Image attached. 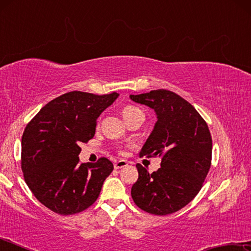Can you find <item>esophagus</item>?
Instances as JSON below:
<instances>
[{"instance_id":"esophagus-1","label":"esophagus","mask_w":251,"mask_h":251,"mask_svg":"<svg viewBox=\"0 0 251 251\" xmlns=\"http://www.w3.org/2000/svg\"><path fill=\"white\" fill-rule=\"evenodd\" d=\"M127 165H128V163H127L126 160H118V161H116L115 164H114V168L121 169L123 167H126Z\"/></svg>"}]
</instances>
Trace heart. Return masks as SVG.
Instances as JSON below:
<instances>
[{
  "label": "heart",
  "instance_id": "1",
  "mask_svg": "<svg viewBox=\"0 0 251 251\" xmlns=\"http://www.w3.org/2000/svg\"><path fill=\"white\" fill-rule=\"evenodd\" d=\"M137 114H142V110L134 107V106H126V107H124L122 110V115H123V117H124L125 122H128L134 116L137 115ZM120 152L121 154H124L125 151L120 150Z\"/></svg>",
  "mask_w": 251,
  "mask_h": 251
}]
</instances>
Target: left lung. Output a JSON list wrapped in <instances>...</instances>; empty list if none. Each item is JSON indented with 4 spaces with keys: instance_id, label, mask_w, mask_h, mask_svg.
<instances>
[{
    "instance_id": "left-lung-1",
    "label": "left lung",
    "mask_w": 251,
    "mask_h": 251,
    "mask_svg": "<svg viewBox=\"0 0 251 251\" xmlns=\"http://www.w3.org/2000/svg\"><path fill=\"white\" fill-rule=\"evenodd\" d=\"M130 100L152 108L158 118L139 155L161 158L160 168L151 174L136 165L138 179L131 198L151 215L173 214L196 197L209 172V128L194 106L174 92L155 90L130 95Z\"/></svg>"
}]
</instances>
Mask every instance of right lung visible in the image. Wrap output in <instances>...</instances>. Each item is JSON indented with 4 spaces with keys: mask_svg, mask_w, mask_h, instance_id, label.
<instances>
[{
    "mask_svg": "<svg viewBox=\"0 0 251 251\" xmlns=\"http://www.w3.org/2000/svg\"><path fill=\"white\" fill-rule=\"evenodd\" d=\"M116 92L95 95L73 91L46 104L25 127L21 167L37 201L58 215L87 209L113 172L112 161L79 163L80 143L94 137L96 121L117 99Z\"/></svg>",
    "mask_w": 251,
    "mask_h": 251,
    "instance_id": "right-lung-1",
    "label": "right lung"
}]
</instances>
